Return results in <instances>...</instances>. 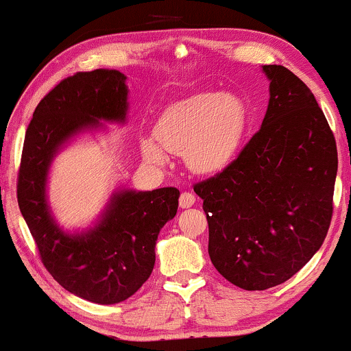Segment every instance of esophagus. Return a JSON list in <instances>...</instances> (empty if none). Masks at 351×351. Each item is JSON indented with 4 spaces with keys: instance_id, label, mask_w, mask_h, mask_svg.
<instances>
[{
    "instance_id": "obj_1",
    "label": "esophagus",
    "mask_w": 351,
    "mask_h": 351,
    "mask_svg": "<svg viewBox=\"0 0 351 351\" xmlns=\"http://www.w3.org/2000/svg\"><path fill=\"white\" fill-rule=\"evenodd\" d=\"M195 202H197V198L193 193H190V192L180 193V198H179L180 208H190V206L195 205Z\"/></svg>"
}]
</instances>
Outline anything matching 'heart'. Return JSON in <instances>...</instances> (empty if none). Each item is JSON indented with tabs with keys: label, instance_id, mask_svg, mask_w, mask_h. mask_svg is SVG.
Masks as SVG:
<instances>
[{
	"label": "heart",
	"instance_id": "b5f03b06",
	"mask_svg": "<svg viewBox=\"0 0 351 351\" xmlns=\"http://www.w3.org/2000/svg\"><path fill=\"white\" fill-rule=\"evenodd\" d=\"M250 114L236 94L203 93L172 104L154 127L156 141L141 140V154L156 167L167 164V153L184 154L192 172L210 176L223 171L239 153Z\"/></svg>",
	"mask_w": 351,
	"mask_h": 351
}]
</instances>
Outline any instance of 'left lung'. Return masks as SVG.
<instances>
[{
    "label": "left lung",
    "mask_w": 351,
    "mask_h": 351,
    "mask_svg": "<svg viewBox=\"0 0 351 351\" xmlns=\"http://www.w3.org/2000/svg\"><path fill=\"white\" fill-rule=\"evenodd\" d=\"M262 71L270 99L261 130L223 172L193 187L208 219L211 263L247 291L285 283L321 249L339 164L308 86L280 64Z\"/></svg>",
    "instance_id": "8db88e82"
}]
</instances>
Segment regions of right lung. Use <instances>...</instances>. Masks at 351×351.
Returning a JSON list of instances; mask_svg holds the SVG:
<instances>
[{"label": "right lung", "mask_w": 351, "mask_h": 351, "mask_svg": "<svg viewBox=\"0 0 351 351\" xmlns=\"http://www.w3.org/2000/svg\"><path fill=\"white\" fill-rule=\"evenodd\" d=\"M127 76L117 70L77 73L38 102L25 132L17 202L42 262L66 291L96 304L128 300L149 278L156 241L179 206L174 187H119L93 223L66 229L49 200L55 158L77 138L128 122Z\"/></svg>", "instance_id": "1"}]
</instances>
